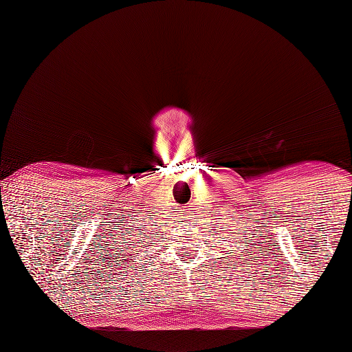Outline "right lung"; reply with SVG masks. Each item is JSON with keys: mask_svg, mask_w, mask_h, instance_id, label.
<instances>
[{"mask_svg": "<svg viewBox=\"0 0 352 352\" xmlns=\"http://www.w3.org/2000/svg\"><path fill=\"white\" fill-rule=\"evenodd\" d=\"M134 244H135V242H134ZM142 244H143V241H142ZM146 247V245H144Z\"/></svg>", "mask_w": 352, "mask_h": 352, "instance_id": "add662e5", "label": "right lung"}]
</instances>
